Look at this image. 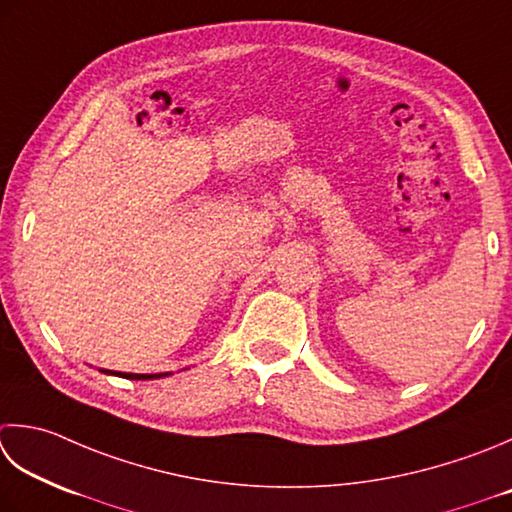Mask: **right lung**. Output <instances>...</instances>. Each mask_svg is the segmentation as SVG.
<instances>
[{
  "instance_id": "obj_1",
  "label": "right lung",
  "mask_w": 512,
  "mask_h": 512,
  "mask_svg": "<svg viewBox=\"0 0 512 512\" xmlns=\"http://www.w3.org/2000/svg\"><path fill=\"white\" fill-rule=\"evenodd\" d=\"M102 373L108 375H119V377H126V379H159V377H166L168 373H155V375H137V373H113V370H102Z\"/></svg>"
}]
</instances>
